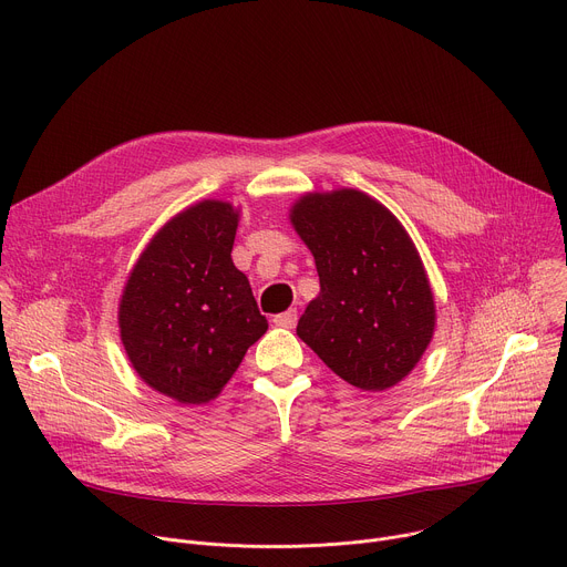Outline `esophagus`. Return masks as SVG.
<instances>
[{"label": "esophagus", "instance_id": "esophagus-1", "mask_svg": "<svg viewBox=\"0 0 567 567\" xmlns=\"http://www.w3.org/2000/svg\"><path fill=\"white\" fill-rule=\"evenodd\" d=\"M274 322H276L278 327L293 329L296 322H298V311H296V309H289V311H285V313H278V316H274Z\"/></svg>", "mask_w": 567, "mask_h": 567}]
</instances>
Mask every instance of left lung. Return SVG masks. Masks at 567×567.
Here are the masks:
<instances>
[{"instance_id":"8db88e82","label":"left lung","mask_w":567,"mask_h":567,"mask_svg":"<svg viewBox=\"0 0 567 567\" xmlns=\"http://www.w3.org/2000/svg\"><path fill=\"white\" fill-rule=\"evenodd\" d=\"M291 223L320 278L296 333L353 388L401 383L434 333L432 289L403 225L353 188L305 196Z\"/></svg>"}]
</instances>
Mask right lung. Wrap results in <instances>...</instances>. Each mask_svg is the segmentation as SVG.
<instances>
[{"mask_svg": "<svg viewBox=\"0 0 567 567\" xmlns=\"http://www.w3.org/2000/svg\"><path fill=\"white\" fill-rule=\"evenodd\" d=\"M236 229L227 203L177 214L124 287L120 333L131 364L146 385L184 405L216 399L269 327L231 260Z\"/></svg>", "mask_w": 567, "mask_h": 567, "instance_id": "add662e5", "label": "right lung"}]
</instances>
